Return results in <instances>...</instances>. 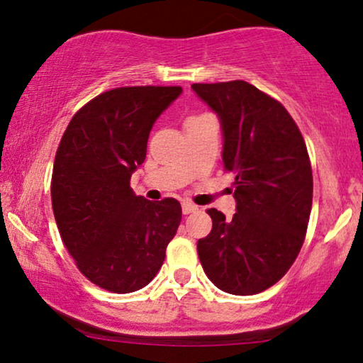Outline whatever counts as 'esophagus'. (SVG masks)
Here are the masks:
<instances>
[{
	"label": "esophagus",
	"mask_w": 363,
	"mask_h": 363,
	"mask_svg": "<svg viewBox=\"0 0 363 363\" xmlns=\"http://www.w3.org/2000/svg\"><path fill=\"white\" fill-rule=\"evenodd\" d=\"M196 210H198V206L193 205V203H190V201H183V203H182V211H183V215H190V213L196 211Z\"/></svg>",
	"instance_id": "esophagus-1"
}]
</instances>
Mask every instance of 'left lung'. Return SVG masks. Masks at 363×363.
I'll use <instances>...</instances> for the list:
<instances>
[{
    "label": "left lung",
    "mask_w": 363,
    "mask_h": 363,
    "mask_svg": "<svg viewBox=\"0 0 363 363\" xmlns=\"http://www.w3.org/2000/svg\"><path fill=\"white\" fill-rule=\"evenodd\" d=\"M216 113L223 165L235 178L236 213L210 208L198 240L203 271L218 289L251 296L276 284L299 255L312 208V168L289 112L245 81L193 84Z\"/></svg>",
    "instance_id": "8db88e82"
}]
</instances>
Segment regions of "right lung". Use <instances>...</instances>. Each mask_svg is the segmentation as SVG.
Segmentation results:
<instances>
[{
	"label": "right lung",
	"mask_w": 363,
	"mask_h": 363,
	"mask_svg": "<svg viewBox=\"0 0 363 363\" xmlns=\"http://www.w3.org/2000/svg\"><path fill=\"white\" fill-rule=\"evenodd\" d=\"M182 87H118L87 102L64 132L52 168L59 233L79 271L102 289L145 287L182 221L175 198L148 201L130 188L153 123Z\"/></svg>",
	"instance_id": "add662e5"
}]
</instances>
